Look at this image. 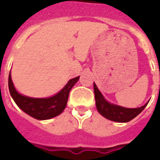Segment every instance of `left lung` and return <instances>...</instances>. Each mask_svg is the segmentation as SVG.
I'll list each match as a JSON object with an SVG mask.
<instances>
[{
    "label": "left lung",
    "instance_id": "1",
    "mask_svg": "<svg viewBox=\"0 0 160 160\" xmlns=\"http://www.w3.org/2000/svg\"><path fill=\"white\" fill-rule=\"evenodd\" d=\"M94 92H95V105L97 110L101 115L106 118V119L115 122H129L131 119L140 114L144 109L148 105L146 103L143 106L139 108H134V109H129V108H124V107L119 106V105L109 104L108 101L105 100L103 97L100 90H98L97 86L94 83Z\"/></svg>",
    "mask_w": 160,
    "mask_h": 160
}]
</instances>
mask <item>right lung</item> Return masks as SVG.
Listing matches in <instances>:
<instances>
[{
  "mask_svg": "<svg viewBox=\"0 0 160 160\" xmlns=\"http://www.w3.org/2000/svg\"><path fill=\"white\" fill-rule=\"evenodd\" d=\"M80 76L69 80L65 87L55 95L50 98L36 99L19 94L11 80V71L9 74L8 86L14 101L25 113L36 119H49L61 114L67 105L68 97L71 88L78 81Z\"/></svg>",
  "mask_w": 160,
  "mask_h": 160,
  "instance_id": "obj_1",
  "label": "right lung"
}]
</instances>
